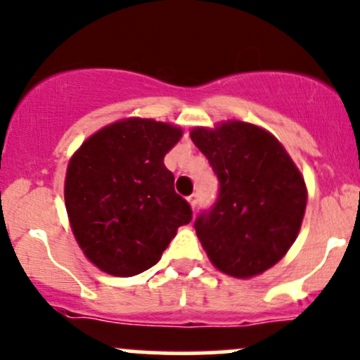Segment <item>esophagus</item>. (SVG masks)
<instances>
[{
    "label": "esophagus",
    "instance_id": "1",
    "mask_svg": "<svg viewBox=\"0 0 360 360\" xmlns=\"http://www.w3.org/2000/svg\"><path fill=\"white\" fill-rule=\"evenodd\" d=\"M188 203L191 205V209H196V205H198V195L188 196Z\"/></svg>",
    "mask_w": 360,
    "mask_h": 360
}]
</instances>
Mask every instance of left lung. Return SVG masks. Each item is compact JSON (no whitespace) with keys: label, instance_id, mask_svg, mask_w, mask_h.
<instances>
[{"label":"left lung","instance_id":"obj_1","mask_svg":"<svg viewBox=\"0 0 360 360\" xmlns=\"http://www.w3.org/2000/svg\"><path fill=\"white\" fill-rule=\"evenodd\" d=\"M190 136L219 179L217 200L195 221L202 247L224 274H262L300 231L307 205L300 170L271 132L253 124L228 120Z\"/></svg>","mask_w":360,"mask_h":360}]
</instances>
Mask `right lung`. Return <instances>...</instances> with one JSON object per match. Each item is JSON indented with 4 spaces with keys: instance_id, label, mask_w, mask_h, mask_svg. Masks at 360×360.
Masks as SVG:
<instances>
[{
    "instance_id": "right-lung-1",
    "label": "right lung",
    "mask_w": 360,
    "mask_h": 360,
    "mask_svg": "<svg viewBox=\"0 0 360 360\" xmlns=\"http://www.w3.org/2000/svg\"><path fill=\"white\" fill-rule=\"evenodd\" d=\"M181 127L124 119L89 136L70 158L65 207L79 247L107 274L129 278L160 260L190 203L174 191L165 153Z\"/></svg>"
}]
</instances>
